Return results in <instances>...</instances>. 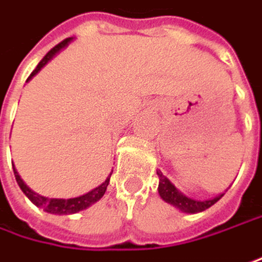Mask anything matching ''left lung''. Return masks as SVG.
Here are the masks:
<instances>
[{
  "label": "left lung",
  "instance_id": "obj_1",
  "mask_svg": "<svg viewBox=\"0 0 262 262\" xmlns=\"http://www.w3.org/2000/svg\"><path fill=\"white\" fill-rule=\"evenodd\" d=\"M157 176H159L157 192H159L160 198L165 202L171 204L172 207H176L180 211H183V213H189V214L201 213L204 210L210 208L213 204H216L225 195V192H224V193H219V195H216L214 198H210V200H195V198H190V196L184 195L181 190H179L169 181V179H166L160 171H157Z\"/></svg>",
  "mask_w": 262,
  "mask_h": 262
}]
</instances>
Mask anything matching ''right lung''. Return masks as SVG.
I'll list each match as a JSON object with an SVG mask.
<instances>
[{
	"label": "right lung",
	"instance_id": "right-lung-1",
	"mask_svg": "<svg viewBox=\"0 0 262 262\" xmlns=\"http://www.w3.org/2000/svg\"><path fill=\"white\" fill-rule=\"evenodd\" d=\"M73 38L72 37H69V38H66V40H62L61 43H58L55 48H52L45 57H43V60L40 61L38 64H37V67L33 70V73L30 75V78L27 79V82L30 81V79H33V76H36L37 73L49 62V61L52 60L60 51H62L70 41H72ZM13 172H14V177H16V181H17V184H19V187L22 189V192L27 195V198L30 200V201L33 202L34 205L37 207H40V208H43L46 213H51V214H73V213H78V211H81V210H85V208H88L90 205H93L94 202H97L103 195H105V192H106V187L107 184H109V179H111V174H109V177H107L100 186H97V187H94L93 190H90V192H86V193H83L81 196H75V198H69V200H62V198H48V196H41V195H38L36 193L34 190H31L27 184H25V181L20 179V176H19V172L16 171V168H13Z\"/></svg>",
	"mask_w": 262,
	"mask_h": 262
}]
</instances>
